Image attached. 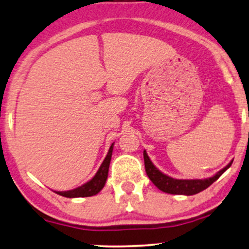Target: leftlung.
Here are the masks:
<instances>
[{"mask_svg": "<svg viewBox=\"0 0 249 249\" xmlns=\"http://www.w3.org/2000/svg\"><path fill=\"white\" fill-rule=\"evenodd\" d=\"M143 159H144V168L148 177L150 178L151 182H153L160 191L171 195L184 196H192L196 194H199L203 190L209 188L212 183H214L215 180H217L218 178L230 168L233 162V160H231L229 164L225 166L224 169H221L220 171H218L214 176L205 178V179H176V178L169 177L163 174V172H160L159 169L153 164V162L149 159L147 151L145 150L143 151Z\"/></svg>", "mask_w": 249, "mask_h": 249, "instance_id": "1", "label": "left lung"}]
</instances>
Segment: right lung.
Segmentation results:
<instances>
[{
	"label": "right lung",
	"instance_id": "add662e5",
	"mask_svg": "<svg viewBox=\"0 0 249 249\" xmlns=\"http://www.w3.org/2000/svg\"><path fill=\"white\" fill-rule=\"evenodd\" d=\"M113 145H110L109 150L106 159L104 160L102 164L99 168V170L96 171L95 176L92 179L89 180L87 183L83 184L81 186H79L77 189L70 190V191H54L55 194L63 196L66 198H77V197H90V196H94L101 191L102 188L106 184L107 177H108V169H109V163L112 160V153H113Z\"/></svg>",
	"mask_w": 249,
	"mask_h": 249
}]
</instances>
